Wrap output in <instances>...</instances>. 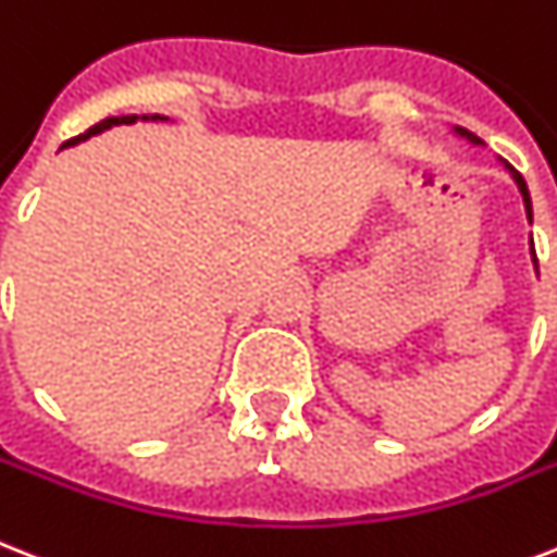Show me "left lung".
I'll list each match as a JSON object with an SVG mask.
<instances>
[{"mask_svg":"<svg viewBox=\"0 0 557 557\" xmlns=\"http://www.w3.org/2000/svg\"><path fill=\"white\" fill-rule=\"evenodd\" d=\"M458 134H460V137H467L469 143H474V146H478V143H481V139L474 137V134H469L467 128H458ZM506 169H509V174L515 176V183H518V188H521V197H523V206H527V214L532 216V202H529V191H527V183H523V176L518 174V171H515L512 165H506ZM532 257H535V248H532ZM535 263H537V257H535Z\"/></svg>","mask_w":557,"mask_h":557,"instance_id":"obj_1","label":"left lung"}]
</instances>
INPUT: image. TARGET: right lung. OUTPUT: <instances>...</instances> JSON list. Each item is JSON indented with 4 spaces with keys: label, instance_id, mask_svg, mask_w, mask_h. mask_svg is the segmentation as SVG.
<instances>
[{
    "label": "right lung",
    "instance_id": "obj_1",
    "mask_svg": "<svg viewBox=\"0 0 557 557\" xmlns=\"http://www.w3.org/2000/svg\"><path fill=\"white\" fill-rule=\"evenodd\" d=\"M137 120V116L131 114V116H108V120H102V122H97V125H94V128H88L85 131V134H79V137H74V139H67V143H62V148H67V146H76V143H83V139H88L90 134H99V131H106V128H111V125H120V122H134ZM143 120H146V116H143ZM151 120H160V114H153Z\"/></svg>",
    "mask_w": 557,
    "mask_h": 557
}]
</instances>
